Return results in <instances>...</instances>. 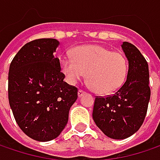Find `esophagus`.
<instances>
[{"label":"esophagus","instance_id":"obj_1","mask_svg":"<svg viewBox=\"0 0 160 160\" xmlns=\"http://www.w3.org/2000/svg\"><path fill=\"white\" fill-rule=\"evenodd\" d=\"M85 93H86V92H85L84 90H82V89H79V91H78V96H79V98L82 97Z\"/></svg>","mask_w":160,"mask_h":160}]
</instances>
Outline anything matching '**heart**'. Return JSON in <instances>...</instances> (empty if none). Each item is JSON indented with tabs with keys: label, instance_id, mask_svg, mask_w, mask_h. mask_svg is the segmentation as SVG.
Returning <instances> with one entry per match:
<instances>
[{
	"label": "heart",
	"instance_id": "obj_1",
	"mask_svg": "<svg viewBox=\"0 0 160 160\" xmlns=\"http://www.w3.org/2000/svg\"><path fill=\"white\" fill-rule=\"evenodd\" d=\"M61 68L69 83L76 84L87 73L94 89L102 95L115 92L125 81L128 62L118 52L99 45L80 46L74 50L73 58L64 56Z\"/></svg>",
	"mask_w": 160,
	"mask_h": 160
}]
</instances>
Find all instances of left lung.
<instances>
[{
  "instance_id": "1",
  "label": "left lung",
  "mask_w": 160,
  "mask_h": 160,
  "mask_svg": "<svg viewBox=\"0 0 160 160\" xmlns=\"http://www.w3.org/2000/svg\"><path fill=\"white\" fill-rule=\"evenodd\" d=\"M121 48L128 61L127 79L113 95L96 97L92 112L99 129L114 139L127 138L139 129L150 99L146 59L131 43L124 42Z\"/></svg>"
}]
</instances>
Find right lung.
I'll use <instances>...</instances> for the list:
<instances>
[{
	"instance_id": "add662e5",
	"label": "right lung",
	"mask_w": 160,
	"mask_h": 160,
	"mask_svg": "<svg viewBox=\"0 0 160 160\" xmlns=\"http://www.w3.org/2000/svg\"><path fill=\"white\" fill-rule=\"evenodd\" d=\"M59 44L55 39L32 41L10 65V106L20 128L38 141H50L61 134L78 98V89L63 81L65 75L54 55Z\"/></svg>"
}]
</instances>
